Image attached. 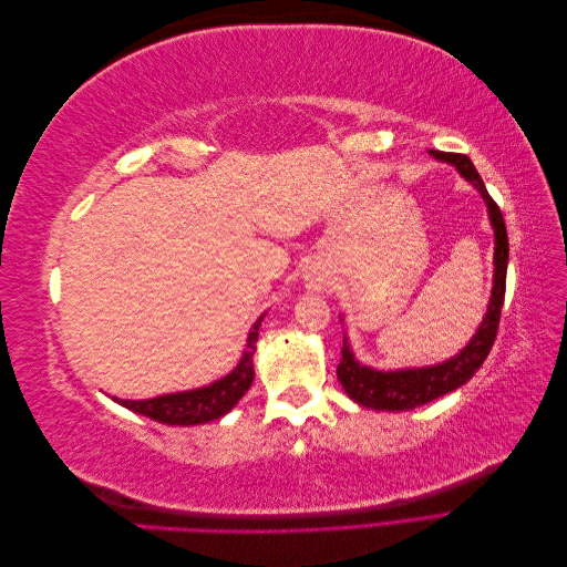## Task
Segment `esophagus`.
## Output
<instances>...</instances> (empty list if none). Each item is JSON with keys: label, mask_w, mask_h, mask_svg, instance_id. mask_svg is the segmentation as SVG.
Instances as JSON below:
<instances>
[{"label": "esophagus", "mask_w": 567, "mask_h": 567, "mask_svg": "<svg viewBox=\"0 0 567 567\" xmlns=\"http://www.w3.org/2000/svg\"><path fill=\"white\" fill-rule=\"evenodd\" d=\"M305 286L310 288V290H326L329 288V277H326L323 271H319V269H312L310 274H305Z\"/></svg>", "instance_id": "1"}]
</instances>
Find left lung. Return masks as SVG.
Returning <instances> with one entry per match:
<instances>
[{
  "mask_svg": "<svg viewBox=\"0 0 567 567\" xmlns=\"http://www.w3.org/2000/svg\"><path fill=\"white\" fill-rule=\"evenodd\" d=\"M431 156L454 165L463 179H468L483 200L487 203V215L494 229V286H492V298L487 305V315L483 323L477 326L475 336L471 342L463 348L458 354L435 367H421V369H400V371H379L359 364L348 338H342V357L336 369L338 381L342 390L348 392V398L357 404L375 411H409L421 404L433 402L442 394H447L463 383L473 379V373L483 367L487 359L496 331H499V319H502V307L506 296V267H508V236L504 215L499 205L487 194L485 182L480 179L475 165L468 156L463 153H444V151H431Z\"/></svg>",
  "mask_w": 567,
  "mask_h": 567,
  "instance_id": "1",
  "label": "left lung"
}]
</instances>
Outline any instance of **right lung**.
I'll return each instance as SVG.
<instances>
[{
  "mask_svg": "<svg viewBox=\"0 0 567 567\" xmlns=\"http://www.w3.org/2000/svg\"><path fill=\"white\" fill-rule=\"evenodd\" d=\"M262 319L265 315L252 323L241 362H238L236 369L227 373L225 379L196 390L161 394V398H153V400H117V398L113 400L123 404L125 409H132L134 414H142L167 425H198V423L221 419L225 414H229L252 383V375H255L252 354H255L257 333H260Z\"/></svg>",
  "mask_w": 567,
  "mask_h": 567,
  "instance_id": "add662e5",
  "label": "right lung"
}]
</instances>
